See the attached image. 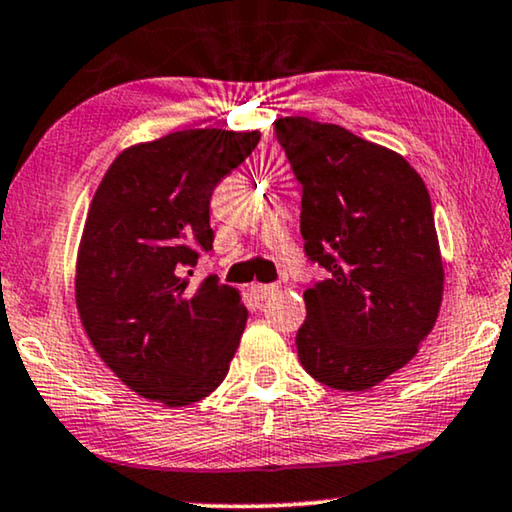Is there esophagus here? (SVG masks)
<instances>
[{
    "mask_svg": "<svg viewBox=\"0 0 512 512\" xmlns=\"http://www.w3.org/2000/svg\"><path fill=\"white\" fill-rule=\"evenodd\" d=\"M278 292V285L276 283H255L252 285V295H255L257 299H269V297H274Z\"/></svg>",
    "mask_w": 512,
    "mask_h": 512,
    "instance_id": "34e87169",
    "label": "esophagus"
}]
</instances>
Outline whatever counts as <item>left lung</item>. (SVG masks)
Returning a JSON list of instances; mask_svg holds the SVG:
<instances>
[{
	"label": "left lung",
	"instance_id": "left-lung-1",
	"mask_svg": "<svg viewBox=\"0 0 512 512\" xmlns=\"http://www.w3.org/2000/svg\"><path fill=\"white\" fill-rule=\"evenodd\" d=\"M302 185L304 255L327 271L304 292L299 363L320 384L365 391L410 363L442 302L431 196L391 149L335 124L276 121Z\"/></svg>",
	"mask_w": 512,
	"mask_h": 512
}]
</instances>
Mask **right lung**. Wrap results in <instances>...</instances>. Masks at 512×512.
I'll use <instances>...</instances> for the list:
<instances>
[{
    "label": "right lung",
    "instance_id": "add662e5",
    "mask_svg": "<svg viewBox=\"0 0 512 512\" xmlns=\"http://www.w3.org/2000/svg\"><path fill=\"white\" fill-rule=\"evenodd\" d=\"M260 133L192 128L114 159L88 210L77 260V306L93 349L142 398L168 407L206 398L227 377L248 311L208 276L210 196L252 154Z\"/></svg>",
    "mask_w": 512,
    "mask_h": 512
}]
</instances>
